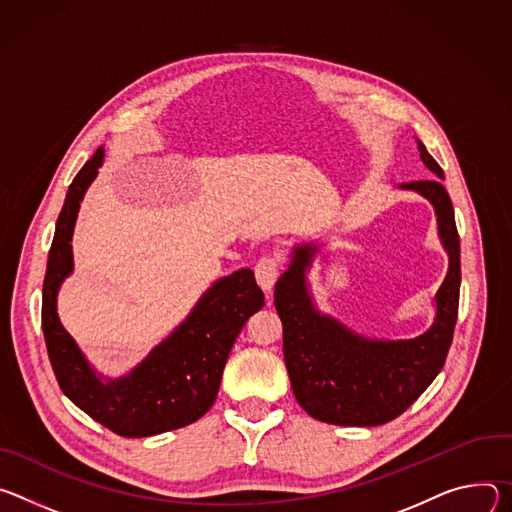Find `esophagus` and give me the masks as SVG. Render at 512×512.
<instances>
[{"label": "esophagus", "mask_w": 512, "mask_h": 512, "mask_svg": "<svg viewBox=\"0 0 512 512\" xmlns=\"http://www.w3.org/2000/svg\"><path fill=\"white\" fill-rule=\"evenodd\" d=\"M254 274H256V280L258 285L264 289V291H270L274 287V282L280 274V256L276 254H268V256H262L256 266H254Z\"/></svg>", "instance_id": "34e87169"}]
</instances>
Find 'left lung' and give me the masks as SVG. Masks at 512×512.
<instances>
[{"instance_id":"obj_1","label":"left lung","mask_w":512,"mask_h":512,"mask_svg":"<svg viewBox=\"0 0 512 512\" xmlns=\"http://www.w3.org/2000/svg\"><path fill=\"white\" fill-rule=\"evenodd\" d=\"M425 166L437 179L403 183L427 197L437 213L439 238L449 254V270L435 295V323L415 339L378 342L352 333L313 309L305 266L315 246H299L289 270L274 287V307L282 321V350L297 403L313 419L374 427L403 415L441 372L460 305V236L451 199L441 185L443 170L417 140Z\"/></svg>"}]
</instances>
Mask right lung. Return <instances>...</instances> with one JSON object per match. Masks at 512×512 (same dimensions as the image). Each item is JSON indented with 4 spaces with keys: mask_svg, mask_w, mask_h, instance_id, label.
Instances as JSON below:
<instances>
[{
    "mask_svg": "<svg viewBox=\"0 0 512 512\" xmlns=\"http://www.w3.org/2000/svg\"><path fill=\"white\" fill-rule=\"evenodd\" d=\"M103 148L73 179L56 219L42 285V331L61 390L91 419L122 437H148L201 419L219 390L238 333L262 309L254 272L242 268L217 280L177 331L120 380L101 382L56 315V291L73 270L71 238L79 203L97 177Z\"/></svg>",
    "mask_w": 512,
    "mask_h": 512,
    "instance_id": "add662e5",
    "label": "right lung"
}]
</instances>
